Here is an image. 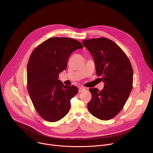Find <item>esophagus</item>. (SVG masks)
Wrapping results in <instances>:
<instances>
[{
    "label": "esophagus",
    "mask_w": 153,
    "mask_h": 153,
    "mask_svg": "<svg viewBox=\"0 0 153 153\" xmlns=\"http://www.w3.org/2000/svg\"><path fill=\"white\" fill-rule=\"evenodd\" d=\"M86 89V88H85V87H83V86H81V87H80L79 89V93L82 92V91H83L84 90H85Z\"/></svg>",
    "instance_id": "esophagus-1"
}]
</instances>
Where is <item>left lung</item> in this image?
<instances>
[{"label":"left lung","instance_id":"left-lung-1","mask_svg":"<svg viewBox=\"0 0 153 153\" xmlns=\"http://www.w3.org/2000/svg\"><path fill=\"white\" fill-rule=\"evenodd\" d=\"M82 43L92 55L96 74L105 83L100 91L96 88L89 90L92 98L87 105L88 111L100 120L111 119L122 110L132 90L131 65L122 50L110 39H86Z\"/></svg>","mask_w":153,"mask_h":153}]
</instances>
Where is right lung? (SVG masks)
I'll list each match as a JSON object with an SVG mask.
<instances>
[{
	"mask_svg": "<svg viewBox=\"0 0 153 153\" xmlns=\"http://www.w3.org/2000/svg\"><path fill=\"white\" fill-rule=\"evenodd\" d=\"M82 43L68 37H52L36 48L27 65V88L39 115L54 122L66 116L71 98L78 93L76 86L63 85L59 74L66 69L68 60Z\"/></svg>",
	"mask_w": 153,
	"mask_h": 153,
	"instance_id": "add662e5",
	"label": "right lung"
}]
</instances>
